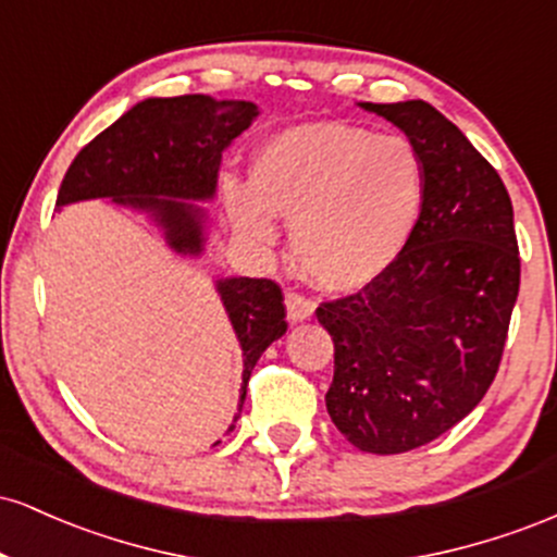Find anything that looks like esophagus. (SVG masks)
<instances>
[{
  "label": "esophagus",
  "instance_id": "obj_1",
  "mask_svg": "<svg viewBox=\"0 0 557 557\" xmlns=\"http://www.w3.org/2000/svg\"><path fill=\"white\" fill-rule=\"evenodd\" d=\"M285 306H287V319H290V322H304V319L314 314V298L306 296V293L287 290Z\"/></svg>",
  "mask_w": 557,
  "mask_h": 557
}]
</instances>
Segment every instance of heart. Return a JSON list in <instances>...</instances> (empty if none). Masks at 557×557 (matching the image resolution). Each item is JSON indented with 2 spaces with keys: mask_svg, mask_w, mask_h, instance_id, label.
I'll list each match as a JSON object with an SVG mask.
<instances>
[{
  "mask_svg": "<svg viewBox=\"0 0 557 557\" xmlns=\"http://www.w3.org/2000/svg\"><path fill=\"white\" fill-rule=\"evenodd\" d=\"M426 201V162L411 138L348 123H309L274 136L253 164V188L227 185L243 238L274 240L293 222L300 270L330 290L374 283L398 261Z\"/></svg>",
  "mask_w": 557,
  "mask_h": 557,
  "instance_id": "b5f03b06",
  "label": "heart"
}]
</instances>
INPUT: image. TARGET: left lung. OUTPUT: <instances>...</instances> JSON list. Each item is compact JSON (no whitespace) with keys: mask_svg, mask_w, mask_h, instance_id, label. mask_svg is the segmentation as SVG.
Here are the masks:
<instances>
[{"mask_svg":"<svg viewBox=\"0 0 557 557\" xmlns=\"http://www.w3.org/2000/svg\"><path fill=\"white\" fill-rule=\"evenodd\" d=\"M363 110L398 125L426 162L424 212L374 283L322 300L335 343L327 411L359 450L393 456L456 426L500 369L521 283L510 196L497 170L426 101Z\"/></svg>","mask_w":557,"mask_h":557,"instance_id":"obj_1","label":"left lung"}]
</instances>
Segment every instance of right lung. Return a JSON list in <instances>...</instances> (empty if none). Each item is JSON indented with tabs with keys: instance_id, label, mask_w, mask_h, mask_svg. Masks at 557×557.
<instances>
[{
	"instance_id": "obj_1",
	"label": "right lung",
	"mask_w": 557,
	"mask_h": 557,
	"mask_svg": "<svg viewBox=\"0 0 557 557\" xmlns=\"http://www.w3.org/2000/svg\"><path fill=\"white\" fill-rule=\"evenodd\" d=\"M257 114L251 101L203 94L140 101L78 151L62 177L57 207L83 198L131 203L157 216L175 251L198 253L203 212L183 198L214 196L222 151ZM216 290L243 348V408L259 356L287 330L283 287L267 277H230Z\"/></svg>"
}]
</instances>
